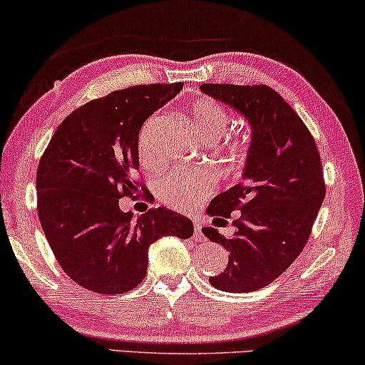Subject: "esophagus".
<instances>
[{"label":"esophagus","mask_w":365,"mask_h":365,"mask_svg":"<svg viewBox=\"0 0 365 365\" xmlns=\"http://www.w3.org/2000/svg\"><path fill=\"white\" fill-rule=\"evenodd\" d=\"M194 235H196L197 240L202 238V225L200 221H194Z\"/></svg>","instance_id":"esophagus-1"}]
</instances>
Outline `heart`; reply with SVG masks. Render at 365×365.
<instances>
[{
  "label": "heart",
  "instance_id": "1",
  "mask_svg": "<svg viewBox=\"0 0 365 365\" xmlns=\"http://www.w3.org/2000/svg\"><path fill=\"white\" fill-rule=\"evenodd\" d=\"M231 120L228 110L210 98L194 103L189 113V124L202 139L215 140L223 135ZM253 148V134L250 130L236 132L228 140V154L236 163H245ZM142 164L149 163V154L140 149ZM215 187V179L206 171H189V169H173L159 178L158 194L165 205L178 210H191L201 205Z\"/></svg>",
  "mask_w": 365,
  "mask_h": 365
}]
</instances>
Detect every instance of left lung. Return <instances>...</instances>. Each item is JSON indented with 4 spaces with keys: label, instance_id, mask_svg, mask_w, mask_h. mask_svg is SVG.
<instances>
[{
    "label": "left lung",
    "instance_id": "obj_1",
    "mask_svg": "<svg viewBox=\"0 0 365 365\" xmlns=\"http://www.w3.org/2000/svg\"><path fill=\"white\" fill-rule=\"evenodd\" d=\"M201 90L243 113L253 134L241 182L207 207L217 226L240 211L231 238L202 228L230 252L228 267L210 283L223 292H255L280 277L310 238L325 197L320 154L304 120L267 85L202 83Z\"/></svg>",
    "mask_w": 365,
    "mask_h": 365
}]
</instances>
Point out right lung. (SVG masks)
I'll use <instances>...</instances> for the list:
<instances>
[{"label": "right lung", "mask_w": 365, "mask_h": 365, "mask_svg": "<svg viewBox=\"0 0 365 365\" xmlns=\"http://www.w3.org/2000/svg\"><path fill=\"white\" fill-rule=\"evenodd\" d=\"M182 83L115 90L78 107L58 125L36 171L38 217L56 262L80 287L103 295L135 288L148 273L149 246L163 236L187 240L192 221L168 207L132 220L120 197L144 191L139 132Z\"/></svg>", "instance_id": "add662e5"}]
</instances>
